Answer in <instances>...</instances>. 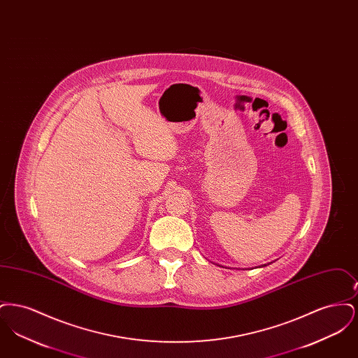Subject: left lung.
I'll return each mask as SVG.
<instances>
[{
    "instance_id": "obj_1",
    "label": "left lung",
    "mask_w": 358,
    "mask_h": 358,
    "mask_svg": "<svg viewBox=\"0 0 358 358\" xmlns=\"http://www.w3.org/2000/svg\"><path fill=\"white\" fill-rule=\"evenodd\" d=\"M264 266H267V264H264Z\"/></svg>"
}]
</instances>
